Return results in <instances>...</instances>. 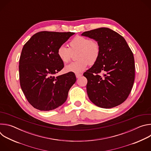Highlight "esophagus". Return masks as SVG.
Listing matches in <instances>:
<instances>
[{
  "label": "esophagus",
  "mask_w": 151,
  "mask_h": 151,
  "mask_svg": "<svg viewBox=\"0 0 151 151\" xmlns=\"http://www.w3.org/2000/svg\"><path fill=\"white\" fill-rule=\"evenodd\" d=\"M82 75L81 73H76V77L77 78H80Z\"/></svg>",
  "instance_id": "34e87169"
}]
</instances>
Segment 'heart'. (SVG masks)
<instances>
[{"mask_svg": "<svg viewBox=\"0 0 151 151\" xmlns=\"http://www.w3.org/2000/svg\"><path fill=\"white\" fill-rule=\"evenodd\" d=\"M70 48L61 45L57 50V55L64 63H69L72 58V52L78 51V61L70 63L65 67L68 72L79 73L87 69L88 64L93 65L98 60L100 48L99 44L91 39L77 36L69 43Z\"/></svg>", "mask_w": 151, "mask_h": 151, "instance_id": "1", "label": "heart"}]
</instances>
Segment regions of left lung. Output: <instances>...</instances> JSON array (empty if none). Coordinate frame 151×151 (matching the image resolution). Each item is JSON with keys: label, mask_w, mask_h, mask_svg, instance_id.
Here are the masks:
<instances>
[{"label": "left lung", "mask_w": 151, "mask_h": 151, "mask_svg": "<svg viewBox=\"0 0 151 151\" xmlns=\"http://www.w3.org/2000/svg\"><path fill=\"white\" fill-rule=\"evenodd\" d=\"M82 36L97 41L100 48L97 62L83 73L87 79L90 100L102 108H112L122 103L130 94L134 81L133 54L125 39L106 27L85 32ZM104 73L103 77L99 74Z\"/></svg>", "instance_id": "1"}]
</instances>
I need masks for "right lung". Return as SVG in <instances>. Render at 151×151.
<instances>
[{"instance_id": "1", "label": "right lung", "mask_w": 151, "mask_h": 151, "mask_svg": "<svg viewBox=\"0 0 151 151\" xmlns=\"http://www.w3.org/2000/svg\"><path fill=\"white\" fill-rule=\"evenodd\" d=\"M74 34L40 32L24 44L19 61V82L27 101L35 108L49 111L66 101L76 81L75 75L69 72L54 75L64 68L57 50Z\"/></svg>"}]
</instances>
